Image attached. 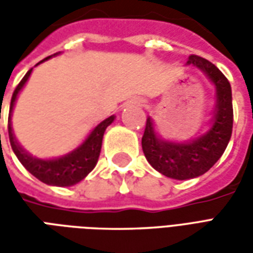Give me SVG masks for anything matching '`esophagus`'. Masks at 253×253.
Segmentation results:
<instances>
[{
  "instance_id": "1",
  "label": "esophagus",
  "mask_w": 253,
  "mask_h": 253,
  "mask_svg": "<svg viewBox=\"0 0 253 253\" xmlns=\"http://www.w3.org/2000/svg\"><path fill=\"white\" fill-rule=\"evenodd\" d=\"M132 103H134V104H137V105H143L142 100H134Z\"/></svg>"
}]
</instances>
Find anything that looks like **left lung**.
Returning <instances> with one entry per match:
<instances>
[{"label": "left lung", "mask_w": 253, "mask_h": 253, "mask_svg": "<svg viewBox=\"0 0 253 253\" xmlns=\"http://www.w3.org/2000/svg\"><path fill=\"white\" fill-rule=\"evenodd\" d=\"M187 63L203 70L215 85L217 110L212 126L192 142H167L157 138L149 118L142 137L143 153L149 164L160 173L176 180H186L206 173L223 154L233 128L232 88L228 78L205 58L190 55Z\"/></svg>", "instance_id": "8db88e82"}]
</instances>
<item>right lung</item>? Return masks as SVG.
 Returning <instances> with one entry per match:
<instances>
[{"label": "right lung", "mask_w": 253, "mask_h": 253, "mask_svg": "<svg viewBox=\"0 0 253 253\" xmlns=\"http://www.w3.org/2000/svg\"><path fill=\"white\" fill-rule=\"evenodd\" d=\"M48 58H46V59H48ZM31 72H32V69H30L27 72V74L20 81L19 85L14 89L13 94H12L8 118L9 142H10V146L13 149L14 154L19 159L20 163L24 165L25 169L35 176L36 179H39L41 181L46 183V184H50V186H73V184L83 180L84 177L93 169L94 165L97 164L105 128L114 122L115 116H110L105 121L101 122L100 125H97L93 128V131L89 134V137L85 139V142L80 148L73 150L72 153L67 154V156H63L61 159L55 160H38L31 157L30 154L24 152L23 148L17 143L13 135V131H12V125H10V115H12V110H13L16 97H17L21 88L24 86V84L27 83Z\"/></svg>", "instance_id": "obj_1"}]
</instances>
